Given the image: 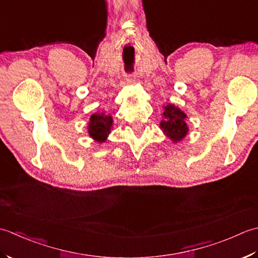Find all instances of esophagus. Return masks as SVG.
Instances as JSON below:
<instances>
[{"label": "esophagus", "instance_id": "34e87169", "mask_svg": "<svg viewBox=\"0 0 258 258\" xmlns=\"http://www.w3.org/2000/svg\"><path fill=\"white\" fill-rule=\"evenodd\" d=\"M125 81H127L128 85H135L136 83V76L135 75H129L127 76V78H125Z\"/></svg>", "mask_w": 258, "mask_h": 258}]
</instances>
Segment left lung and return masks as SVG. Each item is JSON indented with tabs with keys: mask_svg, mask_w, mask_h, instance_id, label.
Returning <instances> with one entry per match:
<instances>
[{
	"mask_svg": "<svg viewBox=\"0 0 258 258\" xmlns=\"http://www.w3.org/2000/svg\"><path fill=\"white\" fill-rule=\"evenodd\" d=\"M162 108H164V111L161 113L162 120L159 123L160 129L173 144H178L185 138L189 131L188 124L186 123L187 114L171 103H168Z\"/></svg>",
	"mask_w": 258,
	"mask_h": 258,
	"instance_id": "1",
	"label": "left lung"
}]
</instances>
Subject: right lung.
Masks as SVG:
<instances>
[{"instance_id": "right-lung-1", "label": "right lung", "mask_w": 258, "mask_h": 258, "mask_svg": "<svg viewBox=\"0 0 258 258\" xmlns=\"http://www.w3.org/2000/svg\"><path fill=\"white\" fill-rule=\"evenodd\" d=\"M113 119L106 112L93 113L88 123V134L94 141L102 144L107 140L109 134L112 130Z\"/></svg>"}]
</instances>
